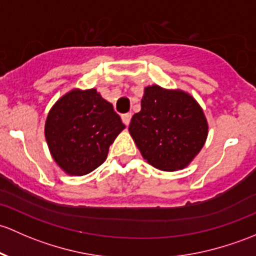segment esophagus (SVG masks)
Instances as JSON below:
<instances>
[{
  "mask_svg": "<svg viewBox=\"0 0 256 256\" xmlns=\"http://www.w3.org/2000/svg\"><path fill=\"white\" fill-rule=\"evenodd\" d=\"M121 120H122V122L125 124L126 126H128V124H130V121H131V114H124L122 116H121Z\"/></svg>",
  "mask_w": 256,
  "mask_h": 256,
  "instance_id": "1",
  "label": "esophagus"
}]
</instances>
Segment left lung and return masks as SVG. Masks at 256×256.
<instances>
[{
	"label": "left lung",
	"instance_id": "1",
	"mask_svg": "<svg viewBox=\"0 0 256 256\" xmlns=\"http://www.w3.org/2000/svg\"><path fill=\"white\" fill-rule=\"evenodd\" d=\"M128 132L147 163L160 170L176 172L198 154L208 124L192 94L152 84L144 87L141 110L131 119Z\"/></svg>",
	"mask_w": 256,
	"mask_h": 256
}]
</instances>
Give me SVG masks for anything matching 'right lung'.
<instances>
[{
    "label": "right lung",
    "instance_id": "1",
    "mask_svg": "<svg viewBox=\"0 0 256 256\" xmlns=\"http://www.w3.org/2000/svg\"><path fill=\"white\" fill-rule=\"evenodd\" d=\"M124 128L112 104L96 88H74L51 106L44 132L56 164L68 176H82L104 163Z\"/></svg>",
    "mask_w": 256,
    "mask_h": 256
}]
</instances>
